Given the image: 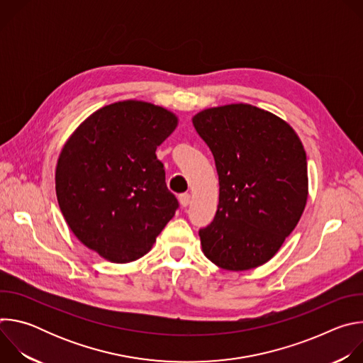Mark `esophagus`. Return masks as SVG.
Wrapping results in <instances>:
<instances>
[{
	"label": "esophagus",
	"instance_id": "esophagus-1",
	"mask_svg": "<svg viewBox=\"0 0 363 363\" xmlns=\"http://www.w3.org/2000/svg\"><path fill=\"white\" fill-rule=\"evenodd\" d=\"M189 201H191V195L188 192H184V194L179 195V202H181L182 206H188Z\"/></svg>",
	"mask_w": 363,
	"mask_h": 363
}]
</instances>
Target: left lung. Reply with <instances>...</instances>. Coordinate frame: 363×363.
I'll use <instances>...</instances> for the list:
<instances>
[{
    "mask_svg": "<svg viewBox=\"0 0 363 363\" xmlns=\"http://www.w3.org/2000/svg\"><path fill=\"white\" fill-rule=\"evenodd\" d=\"M220 182L210 225L199 230L205 257L242 272L267 263L297 225L307 201V161L296 132L251 105H227L194 116Z\"/></svg>",
    "mask_w": 363,
    "mask_h": 363,
    "instance_id": "1",
    "label": "left lung"
}]
</instances>
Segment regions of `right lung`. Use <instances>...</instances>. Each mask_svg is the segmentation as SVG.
<instances>
[{
    "label": "right lung",
    "mask_w": 363,
    "mask_h": 363,
    "mask_svg": "<svg viewBox=\"0 0 363 363\" xmlns=\"http://www.w3.org/2000/svg\"><path fill=\"white\" fill-rule=\"evenodd\" d=\"M177 123L164 108L126 100L94 112L65 145L56 169L60 210L106 260H138L178 210L155 153Z\"/></svg>",
    "instance_id": "add662e5"
}]
</instances>
